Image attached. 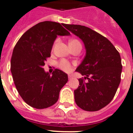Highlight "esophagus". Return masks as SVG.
I'll use <instances>...</instances> for the list:
<instances>
[{
  "instance_id": "obj_1",
  "label": "esophagus",
  "mask_w": 133,
  "mask_h": 133,
  "mask_svg": "<svg viewBox=\"0 0 133 133\" xmlns=\"http://www.w3.org/2000/svg\"><path fill=\"white\" fill-rule=\"evenodd\" d=\"M68 77H69V79H71V78H72V75H69V76H68Z\"/></svg>"
}]
</instances>
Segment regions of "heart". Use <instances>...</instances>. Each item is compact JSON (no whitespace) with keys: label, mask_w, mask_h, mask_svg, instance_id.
Masks as SVG:
<instances>
[{"label":"heart","mask_w":133,"mask_h":133,"mask_svg":"<svg viewBox=\"0 0 133 133\" xmlns=\"http://www.w3.org/2000/svg\"><path fill=\"white\" fill-rule=\"evenodd\" d=\"M80 43V42L77 39H72L69 41V44H75V43ZM58 66L61 70H64L65 72H70L71 70V67H72V65L70 62L66 59H63L59 61V63H58Z\"/></svg>","instance_id":"obj_1"}]
</instances>
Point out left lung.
<instances>
[{
    "instance_id": "left-lung-1",
    "label": "left lung",
    "mask_w": 133,
    "mask_h": 133,
    "mask_svg": "<svg viewBox=\"0 0 133 133\" xmlns=\"http://www.w3.org/2000/svg\"><path fill=\"white\" fill-rule=\"evenodd\" d=\"M63 26L83 41L86 49L85 57L76 70L84 77L78 79L80 86L74 91L75 103L87 111L99 110L112 101L121 82L119 52L106 37L90 28Z\"/></svg>"
}]
</instances>
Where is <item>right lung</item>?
Returning <instances> with one entry per match:
<instances>
[{
  "mask_svg": "<svg viewBox=\"0 0 133 133\" xmlns=\"http://www.w3.org/2000/svg\"><path fill=\"white\" fill-rule=\"evenodd\" d=\"M70 32L60 23L44 21L26 31L16 43L10 61V70L16 88L24 102L38 109L50 107L57 102L60 90L68 76L55 69L52 76L43 69L50 56L57 35Z\"/></svg>",
  "mask_w": 133,
  "mask_h": 133,
  "instance_id": "right-lung-1",
  "label": "right lung"
}]
</instances>
